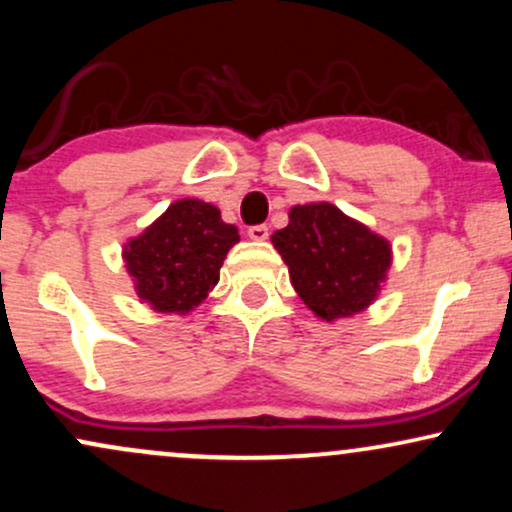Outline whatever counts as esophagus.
<instances>
[{"instance_id":"1","label":"esophagus","mask_w":512,"mask_h":512,"mask_svg":"<svg viewBox=\"0 0 512 512\" xmlns=\"http://www.w3.org/2000/svg\"><path fill=\"white\" fill-rule=\"evenodd\" d=\"M248 236L252 240H267L269 238V228L264 226V223H257V226H250L248 228Z\"/></svg>"}]
</instances>
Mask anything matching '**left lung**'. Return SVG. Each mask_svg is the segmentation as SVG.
Wrapping results in <instances>:
<instances>
[{"mask_svg":"<svg viewBox=\"0 0 512 512\" xmlns=\"http://www.w3.org/2000/svg\"><path fill=\"white\" fill-rule=\"evenodd\" d=\"M272 243L289 264L293 289L327 322L366 308L390 267L387 240L327 202L293 207Z\"/></svg>","mask_w":512,"mask_h":512,"instance_id":"left-lung-1","label":"left lung"}]
</instances>
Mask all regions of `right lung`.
Listing matches in <instances>:
<instances>
[{"instance_id":"obj_1","label":"right lung","mask_w":512,"mask_h":512,"mask_svg":"<svg viewBox=\"0 0 512 512\" xmlns=\"http://www.w3.org/2000/svg\"><path fill=\"white\" fill-rule=\"evenodd\" d=\"M238 243V228L199 199H180L139 238L125 245L127 272L139 298L161 313H187L219 281L226 252Z\"/></svg>"}]
</instances>
